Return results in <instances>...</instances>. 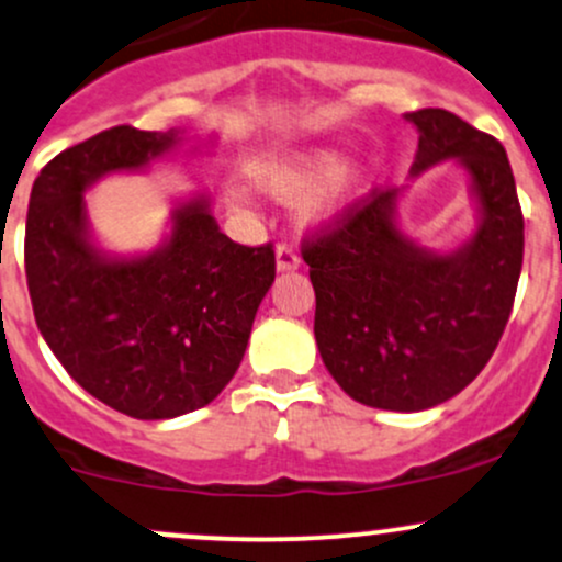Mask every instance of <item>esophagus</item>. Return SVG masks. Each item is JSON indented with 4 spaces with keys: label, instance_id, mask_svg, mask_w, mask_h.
<instances>
[{
    "label": "esophagus",
    "instance_id": "1",
    "mask_svg": "<svg viewBox=\"0 0 562 562\" xmlns=\"http://www.w3.org/2000/svg\"><path fill=\"white\" fill-rule=\"evenodd\" d=\"M299 267H301V256L295 252L293 245H280V248H277V269L293 271Z\"/></svg>",
    "mask_w": 562,
    "mask_h": 562
}]
</instances>
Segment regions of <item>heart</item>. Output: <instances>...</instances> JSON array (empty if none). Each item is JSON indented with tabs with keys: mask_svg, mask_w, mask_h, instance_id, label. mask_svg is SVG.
<instances>
[{
	"mask_svg": "<svg viewBox=\"0 0 562 562\" xmlns=\"http://www.w3.org/2000/svg\"><path fill=\"white\" fill-rule=\"evenodd\" d=\"M252 181L271 194H299L310 191L304 213L310 218H328L355 200L366 187V176L355 165H341L338 151L304 149L269 154L250 165Z\"/></svg>",
	"mask_w": 562,
	"mask_h": 562,
	"instance_id": "obj_1",
	"label": "heart"
}]
</instances>
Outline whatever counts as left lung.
<instances>
[{
  "mask_svg": "<svg viewBox=\"0 0 562 562\" xmlns=\"http://www.w3.org/2000/svg\"><path fill=\"white\" fill-rule=\"evenodd\" d=\"M418 127L413 172L461 159L483 221L451 256L418 248L394 224L397 189L373 187L301 239L314 285V338L351 400L427 411L477 379L498 347L522 269V211L504 146L446 109Z\"/></svg>",
  "mask_w": 562,
  "mask_h": 562,
  "instance_id": "8db88e82",
  "label": "left lung"
}]
</instances>
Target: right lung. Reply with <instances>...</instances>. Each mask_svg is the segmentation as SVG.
Wrapping results in <instances>:
<instances>
[{
	"label": "right lung",
	"mask_w": 562,
	"mask_h": 562,
	"mask_svg": "<svg viewBox=\"0 0 562 562\" xmlns=\"http://www.w3.org/2000/svg\"><path fill=\"white\" fill-rule=\"evenodd\" d=\"M176 144L178 133L133 125L92 135L40 170L26 215V282L47 347L85 392L144 422L218 397L277 271L271 243H234L205 196L172 213L170 239L149 256L111 261L90 243L85 189Z\"/></svg>",
	"instance_id": "add662e5"
}]
</instances>
